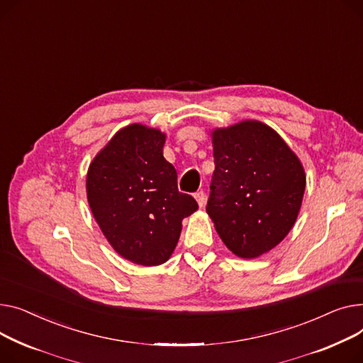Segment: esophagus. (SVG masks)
<instances>
[{
	"instance_id": "1",
	"label": "esophagus",
	"mask_w": 363,
	"mask_h": 363,
	"mask_svg": "<svg viewBox=\"0 0 363 363\" xmlns=\"http://www.w3.org/2000/svg\"><path fill=\"white\" fill-rule=\"evenodd\" d=\"M195 199L198 201V205H199L201 208L205 205L206 196H205V194H203V190H199V191H196V194H195Z\"/></svg>"
}]
</instances>
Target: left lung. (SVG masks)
Returning <instances> with one entry per match:
<instances>
[{
    "label": "left lung",
    "mask_w": 363,
    "mask_h": 363,
    "mask_svg": "<svg viewBox=\"0 0 363 363\" xmlns=\"http://www.w3.org/2000/svg\"><path fill=\"white\" fill-rule=\"evenodd\" d=\"M216 169L206 212L224 245L258 258L279 245L301 211V160L269 125L246 120L212 132Z\"/></svg>",
    "instance_id": "left-lung-1"
}]
</instances>
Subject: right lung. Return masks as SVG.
<instances>
[{
  "label": "right lung",
  "mask_w": 363,
  "mask_h": 363,
  "mask_svg": "<svg viewBox=\"0 0 363 363\" xmlns=\"http://www.w3.org/2000/svg\"><path fill=\"white\" fill-rule=\"evenodd\" d=\"M164 143L158 129L127 125L101 149L86 176L88 202L104 236L124 259L143 267L168 261L183 218L198 209L179 191Z\"/></svg>",
  "instance_id": "add662e5"
}]
</instances>
